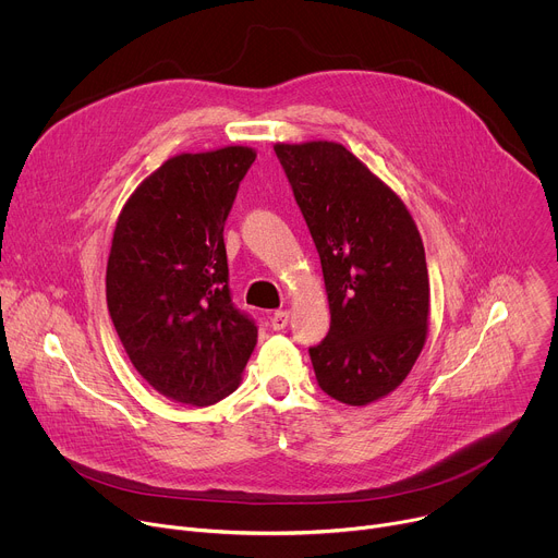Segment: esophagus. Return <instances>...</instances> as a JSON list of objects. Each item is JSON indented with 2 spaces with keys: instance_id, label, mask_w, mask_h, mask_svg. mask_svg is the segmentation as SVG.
Listing matches in <instances>:
<instances>
[{
  "instance_id": "esophagus-1",
  "label": "esophagus",
  "mask_w": 558,
  "mask_h": 558,
  "mask_svg": "<svg viewBox=\"0 0 558 558\" xmlns=\"http://www.w3.org/2000/svg\"><path fill=\"white\" fill-rule=\"evenodd\" d=\"M289 325V311H276L271 315V329L274 331H282Z\"/></svg>"
}]
</instances>
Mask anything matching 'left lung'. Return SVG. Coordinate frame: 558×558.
Listing matches in <instances>:
<instances>
[{
  "label": "left lung",
  "mask_w": 558,
  "mask_h": 558,
  "mask_svg": "<svg viewBox=\"0 0 558 558\" xmlns=\"http://www.w3.org/2000/svg\"><path fill=\"white\" fill-rule=\"evenodd\" d=\"M306 220L331 308L327 338L308 349L333 400L366 407L400 386L428 333L430 287L417 225L386 183L344 145L276 143Z\"/></svg>",
  "instance_id": "1"
}]
</instances>
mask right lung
Listing matches in <instances>:
<instances>
[{
  "instance_id": "right-lung-1",
  "label": "right lung",
  "mask_w": 558,
  "mask_h": 558,
  "mask_svg": "<svg viewBox=\"0 0 558 558\" xmlns=\"http://www.w3.org/2000/svg\"><path fill=\"white\" fill-rule=\"evenodd\" d=\"M256 151L172 156L123 205L106 271L108 311L138 375L209 407L233 392L258 327L231 302L225 220Z\"/></svg>"
}]
</instances>
